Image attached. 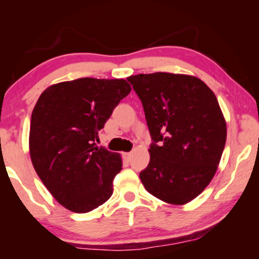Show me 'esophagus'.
Returning <instances> with one entry per match:
<instances>
[{
	"instance_id": "esophagus-1",
	"label": "esophagus",
	"mask_w": 259,
	"mask_h": 259,
	"mask_svg": "<svg viewBox=\"0 0 259 259\" xmlns=\"http://www.w3.org/2000/svg\"><path fill=\"white\" fill-rule=\"evenodd\" d=\"M123 156H124V159H125L126 161H130V159H131V153H124Z\"/></svg>"
}]
</instances>
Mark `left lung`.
<instances>
[{"label":"left lung","instance_id":"1","mask_svg":"<svg viewBox=\"0 0 259 259\" xmlns=\"http://www.w3.org/2000/svg\"><path fill=\"white\" fill-rule=\"evenodd\" d=\"M142 100L150 130V163L139 177L171 204L195 199L211 182L226 143L216 96L200 78L157 72L126 78Z\"/></svg>","mask_w":259,"mask_h":259}]
</instances>
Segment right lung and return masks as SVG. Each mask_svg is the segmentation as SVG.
I'll use <instances>...</instances> for the list:
<instances>
[{
    "instance_id": "right-lung-1",
    "label": "right lung",
    "mask_w": 259,
    "mask_h": 259,
    "mask_svg": "<svg viewBox=\"0 0 259 259\" xmlns=\"http://www.w3.org/2000/svg\"><path fill=\"white\" fill-rule=\"evenodd\" d=\"M130 91L123 78L83 77L47 88L35 105L30 160L48 191L71 211L89 212L113 194L122 159L95 142Z\"/></svg>"
}]
</instances>
